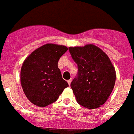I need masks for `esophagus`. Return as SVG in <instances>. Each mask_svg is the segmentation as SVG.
Returning a JSON list of instances; mask_svg holds the SVG:
<instances>
[{"label": "esophagus", "mask_w": 134, "mask_h": 134, "mask_svg": "<svg viewBox=\"0 0 134 134\" xmlns=\"http://www.w3.org/2000/svg\"><path fill=\"white\" fill-rule=\"evenodd\" d=\"M71 81H72V79H69V80H68V85H70V83H71Z\"/></svg>", "instance_id": "obj_1"}]
</instances>
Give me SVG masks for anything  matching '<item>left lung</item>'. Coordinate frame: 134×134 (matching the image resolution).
Masks as SVG:
<instances>
[{
	"label": "left lung",
	"instance_id": "left-lung-1",
	"mask_svg": "<svg viewBox=\"0 0 134 134\" xmlns=\"http://www.w3.org/2000/svg\"><path fill=\"white\" fill-rule=\"evenodd\" d=\"M68 49L78 66V77L70 83L77 103L88 109L99 108L114 87V66L103 50L92 44Z\"/></svg>",
	"mask_w": 134,
	"mask_h": 134
}]
</instances>
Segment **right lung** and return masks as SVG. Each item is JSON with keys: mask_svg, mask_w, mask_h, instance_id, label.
Returning <instances> with one entry per match:
<instances>
[{"mask_svg": "<svg viewBox=\"0 0 134 134\" xmlns=\"http://www.w3.org/2000/svg\"><path fill=\"white\" fill-rule=\"evenodd\" d=\"M68 51L64 45L46 44L25 59L20 82L26 98L38 107H46L57 100L68 87L57 66L59 58Z\"/></svg>", "mask_w": 134, "mask_h": 134, "instance_id": "right-lung-1", "label": "right lung"}]
</instances>
